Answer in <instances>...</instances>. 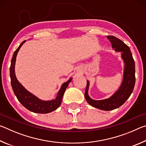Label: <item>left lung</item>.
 Masks as SVG:
<instances>
[{
    "label": "left lung",
    "instance_id": "1",
    "mask_svg": "<svg viewBox=\"0 0 146 146\" xmlns=\"http://www.w3.org/2000/svg\"><path fill=\"white\" fill-rule=\"evenodd\" d=\"M112 44V48L117 52H121V56L124 62L123 77L122 84L118 90L110 98L95 100L88 95L90 82L87 80L85 91V98L90 105L101 110L110 111L120 107L124 104L131 93L135 84V65L129 47L119 38L114 36H107Z\"/></svg>",
    "mask_w": 146,
    "mask_h": 146
}]
</instances>
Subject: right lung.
Instances as JSON below:
<instances>
[{
	"label": "right lung",
	"mask_w": 146,
	"mask_h": 146,
	"mask_svg": "<svg viewBox=\"0 0 146 146\" xmlns=\"http://www.w3.org/2000/svg\"><path fill=\"white\" fill-rule=\"evenodd\" d=\"M25 42L26 40L23 41L21 44V45L19 46V48L16 49L11 59L10 66V78L13 92L17 97V99L21 103V104L30 111L36 113H42V114L51 113L56 110L60 106L64 93L65 92L69 84L72 80V78H70L69 79V80L64 82L62 85L60 90L58 91L56 97L55 99L51 100H42L30 92H29L19 82L15 76V66L17 53H18L20 48H21V46L23 45V44Z\"/></svg>",
	"instance_id": "add662e5"
}]
</instances>
